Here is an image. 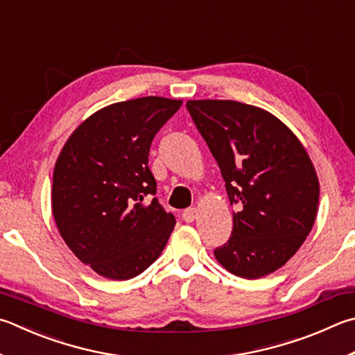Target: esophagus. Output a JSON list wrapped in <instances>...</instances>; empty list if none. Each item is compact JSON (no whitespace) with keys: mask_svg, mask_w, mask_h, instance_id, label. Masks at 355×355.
Returning <instances> with one entry per match:
<instances>
[{"mask_svg":"<svg viewBox=\"0 0 355 355\" xmlns=\"http://www.w3.org/2000/svg\"><path fill=\"white\" fill-rule=\"evenodd\" d=\"M197 216H198V209H197V208H188V209H184L183 214H182L183 220L188 222V223L194 222L196 218H197Z\"/></svg>","mask_w":355,"mask_h":355,"instance_id":"esophagus-1","label":"esophagus"}]
</instances>
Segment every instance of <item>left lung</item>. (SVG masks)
Listing matches in <instances>:
<instances>
[{"label":"left lung","instance_id":"left-lung-1","mask_svg":"<svg viewBox=\"0 0 355 355\" xmlns=\"http://www.w3.org/2000/svg\"><path fill=\"white\" fill-rule=\"evenodd\" d=\"M186 108L214 155L233 212V234L214 251L239 278L284 267L312 231L320 183L290 128L263 108L237 101H188Z\"/></svg>","mask_w":355,"mask_h":355}]
</instances>
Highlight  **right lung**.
<instances>
[{
    "mask_svg": "<svg viewBox=\"0 0 355 355\" xmlns=\"http://www.w3.org/2000/svg\"><path fill=\"white\" fill-rule=\"evenodd\" d=\"M183 101L147 96L94 112L69 135L54 166L51 211L82 263L108 279L143 273L164 250L175 217L157 198L152 139Z\"/></svg>",
    "mask_w": 355,
    "mask_h": 355,
    "instance_id": "obj_1",
    "label": "right lung"
}]
</instances>
